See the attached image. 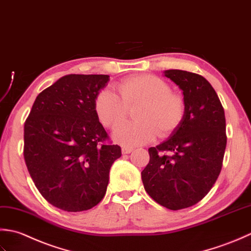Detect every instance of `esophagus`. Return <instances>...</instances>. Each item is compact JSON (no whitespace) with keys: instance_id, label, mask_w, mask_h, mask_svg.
Masks as SVG:
<instances>
[{"instance_id":"esophagus-1","label":"esophagus","mask_w":251,"mask_h":251,"mask_svg":"<svg viewBox=\"0 0 251 251\" xmlns=\"http://www.w3.org/2000/svg\"><path fill=\"white\" fill-rule=\"evenodd\" d=\"M132 151H133V147H127V146L122 147V154H130Z\"/></svg>"}]
</instances>
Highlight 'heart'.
I'll use <instances>...</instances> for the list:
<instances>
[{"mask_svg":"<svg viewBox=\"0 0 251 251\" xmlns=\"http://www.w3.org/2000/svg\"><path fill=\"white\" fill-rule=\"evenodd\" d=\"M117 89L119 95L108 88L100 90L95 96L94 110L101 125L114 129L126 119L127 107L139 104L134 111L136 120L126 122L112 133L118 144L133 147L150 143L157 134L168 137L183 124L185 99L160 76L131 75L119 81Z\"/></svg>","mask_w":251,"mask_h":251,"instance_id":"1","label":"heart"}]
</instances>
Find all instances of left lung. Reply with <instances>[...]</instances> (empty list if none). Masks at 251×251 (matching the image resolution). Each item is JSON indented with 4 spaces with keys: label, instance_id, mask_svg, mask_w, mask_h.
<instances>
[{
    "label": "left lung",
    "instance_id": "1",
    "mask_svg": "<svg viewBox=\"0 0 251 251\" xmlns=\"http://www.w3.org/2000/svg\"><path fill=\"white\" fill-rule=\"evenodd\" d=\"M165 75L183 91L185 118L167 141L148 150L150 162L142 171V181L156 202L180 210L201 201L221 172L226 115L216 91L202 75L177 69L166 70Z\"/></svg>",
    "mask_w": 251,
    "mask_h": 251
}]
</instances>
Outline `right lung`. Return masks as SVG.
Instances as JSON below:
<instances>
[{
  "label": "right lung",
  "instance_id": "1",
  "mask_svg": "<svg viewBox=\"0 0 251 251\" xmlns=\"http://www.w3.org/2000/svg\"><path fill=\"white\" fill-rule=\"evenodd\" d=\"M107 75H68L37 96L24 130V158L34 185L61 210L78 212L104 198L121 148L94 110Z\"/></svg>",
  "mask_w": 251,
  "mask_h": 251
}]
</instances>
